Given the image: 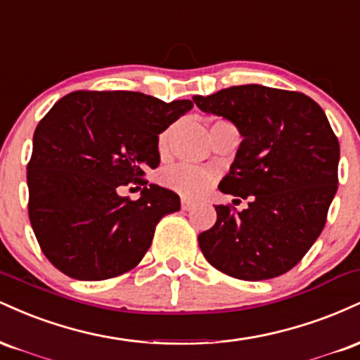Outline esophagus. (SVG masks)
<instances>
[{"instance_id": "obj_1", "label": "esophagus", "mask_w": 360, "mask_h": 360, "mask_svg": "<svg viewBox=\"0 0 360 360\" xmlns=\"http://www.w3.org/2000/svg\"><path fill=\"white\" fill-rule=\"evenodd\" d=\"M181 208H183L184 212H189V210L194 208V201L188 200V198H183V200H181Z\"/></svg>"}]
</instances>
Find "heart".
I'll list each match as a JSON object with an SVG mask.
<instances>
[{
  "mask_svg": "<svg viewBox=\"0 0 360 360\" xmlns=\"http://www.w3.org/2000/svg\"><path fill=\"white\" fill-rule=\"evenodd\" d=\"M169 135H171V130H166L164 134H160L159 137L160 150H166ZM162 181L167 188H171L172 191L183 194V196H198V194L205 193L206 189L210 188V184H212V174L201 167L181 164V166L169 169L166 174H164Z\"/></svg>",
  "mask_w": 360,
  "mask_h": 360,
  "instance_id": "heart-1",
  "label": "heart"
}]
</instances>
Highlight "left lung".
I'll return each instance as SVG.
<instances>
[{
    "label": "left lung",
    "mask_w": 360,
    "mask_h": 360,
    "mask_svg": "<svg viewBox=\"0 0 360 360\" xmlns=\"http://www.w3.org/2000/svg\"><path fill=\"white\" fill-rule=\"evenodd\" d=\"M193 101L240 131L218 189L249 200L242 212L214 206L217 223L200 233V249L232 278H278L320 237L337 193L340 147L325 111L307 94L260 84L232 86Z\"/></svg>",
    "instance_id": "8db88e82"
}]
</instances>
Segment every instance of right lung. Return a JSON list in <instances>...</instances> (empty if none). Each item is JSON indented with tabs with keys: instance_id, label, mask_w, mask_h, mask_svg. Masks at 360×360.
I'll return each instance as SVG.
<instances>
[{
	"instance_id": "1",
	"label": "right lung",
	"mask_w": 360,
	"mask_h": 360,
	"mask_svg": "<svg viewBox=\"0 0 360 360\" xmlns=\"http://www.w3.org/2000/svg\"><path fill=\"white\" fill-rule=\"evenodd\" d=\"M193 108L134 91H74L35 128L27 167L28 217L40 249L57 269L79 281H103L134 269L162 217L179 212L171 189L128 183L160 162L159 135Z\"/></svg>"
}]
</instances>
